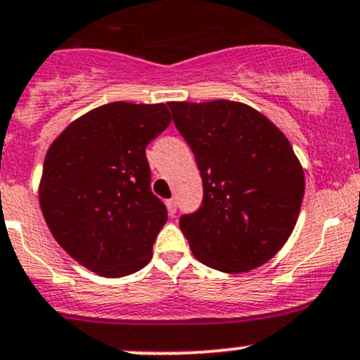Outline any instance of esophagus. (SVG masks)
<instances>
[{"label": "esophagus", "mask_w": 360, "mask_h": 360, "mask_svg": "<svg viewBox=\"0 0 360 360\" xmlns=\"http://www.w3.org/2000/svg\"><path fill=\"white\" fill-rule=\"evenodd\" d=\"M165 205H167V212H169V215H174V214H176V210H177V203H176V200H174V198L167 200V202H165Z\"/></svg>", "instance_id": "esophagus-1"}]
</instances>
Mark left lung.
<instances>
[{
	"label": "left lung",
	"instance_id": "1",
	"mask_svg": "<svg viewBox=\"0 0 360 360\" xmlns=\"http://www.w3.org/2000/svg\"><path fill=\"white\" fill-rule=\"evenodd\" d=\"M169 107L203 183L202 207L179 221L193 255L229 274L266 264L288 241L304 200V169L288 138L240 101Z\"/></svg>",
	"mask_w": 360,
	"mask_h": 360
}]
</instances>
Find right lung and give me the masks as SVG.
I'll return each mask as SVG.
<instances>
[{"mask_svg": "<svg viewBox=\"0 0 360 360\" xmlns=\"http://www.w3.org/2000/svg\"><path fill=\"white\" fill-rule=\"evenodd\" d=\"M169 124L165 103L113 101L70 122L48 148L41 210L86 269L120 278L150 262L167 209L150 190L145 150Z\"/></svg>", "mask_w": 360, "mask_h": 360, "instance_id": "add662e5", "label": "right lung"}]
</instances>
